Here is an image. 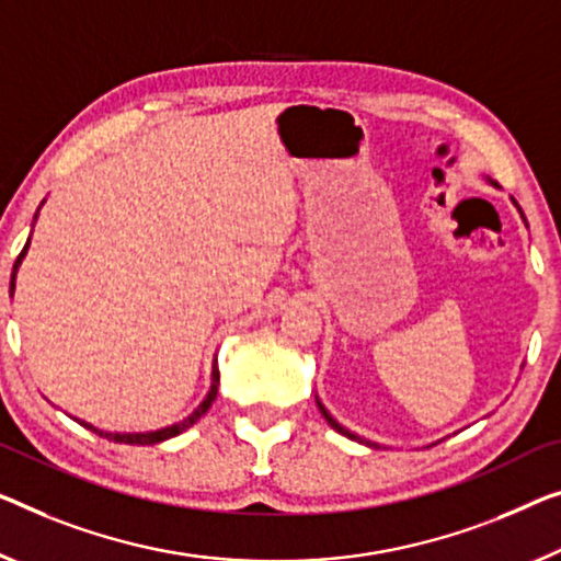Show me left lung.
Returning a JSON list of instances; mask_svg holds the SVG:
<instances>
[{
  "label": "left lung",
  "mask_w": 561,
  "mask_h": 561,
  "mask_svg": "<svg viewBox=\"0 0 561 561\" xmlns=\"http://www.w3.org/2000/svg\"><path fill=\"white\" fill-rule=\"evenodd\" d=\"M489 183H491V186H494V188H499V186H496V183H494V181H491V179H489ZM512 201H514V198H512ZM514 206H516V211H519V214H522V219H524V211H522V208H519V204H516V201H514ZM524 224H526V219H524ZM526 229H529V224H526ZM314 400H317V408H320V413L324 415V421H328V423L332 425V428H334V431H337V433H342V436H347L350 440L365 443V446H367V448H380V443H375V440H367V438H360V436H357V433H353V431H347V428H345V425H340V423H337V421H334V417L330 415V411H328V408H324V405H322V400H320V398H317V396H314Z\"/></svg>",
  "instance_id": "obj_1"
}]
</instances>
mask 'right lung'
Returning a JSON list of instances; mask_svg holds the SVG:
<instances>
[{"label": "right lung", "instance_id": "right-lung-1", "mask_svg": "<svg viewBox=\"0 0 561 561\" xmlns=\"http://www.w3.org/2000/svg\"><path fill=\"white\" fill-rule=\"evenodd\" d=\"M42 204H45V201H42ZM42 204L37 206L35 219H32V227H35V221H37V216H39V208H42ZM27 249H30V239H27V244H24V249L20 252V256H16V262H14V266H12L10 295H14V287H16V272H20L22 259L27 256ZM216 392H219V365H216V360H214V365H211V388H208L206 398L201 400V403H198V408H196L194 413L186 415V417H183V421H179V423H171V425H165V428H158V431H144V433H118V431L113 433V431H100V428H95L93 423L80 421V417H75V421H78L80 425H85L88 431L98 433L100 438H107V440H115V443H128V446H153V443H163V440H169V438H173V436H181L183 431H188L191 425H194L201 415H206V411H208V408H211V403L216 400Z\"/></svg>", "mask_w": 561, "mask_h": 561}]
</instances>
